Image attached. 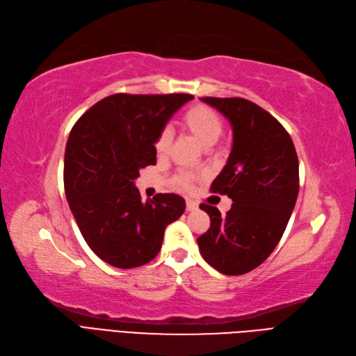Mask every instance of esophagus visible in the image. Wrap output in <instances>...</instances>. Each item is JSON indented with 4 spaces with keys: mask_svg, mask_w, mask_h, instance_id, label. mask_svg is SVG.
Listing matches in <instances>:
<instances>
[{
    "mask_svg": "<svg viewBox=\"0 0 356 356\" xmlns=\"http://www.w3.org/2000/svg\"><path fill=\"white\" fill-rule=\"evenodd\" d=\"M197 207H199V204L195 203L194 200H187V211L188 212H193V211H197Z\"/></svg>",
    "mask_w": 356,
    "mask_h": 356,
    "instance_id": "34e87169",
    "label": "esophagus"
}]
</instances>
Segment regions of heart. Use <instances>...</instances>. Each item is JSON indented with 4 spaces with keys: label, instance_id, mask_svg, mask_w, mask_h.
Returning <instances> with one entry per match:
<instances>
[{
    "label": "heart",
    "instance_id": "heart-1",
    "mask_svg": "<svg viewBox=\"0 0 356 356\" xmlns=\"http://www.w3.org/2000/svg\"><path fill=\"white\" fill-rule=\"evenodd\" d=\"M182 127L186 128L191 136L197 138V141L202 145L209 147V145H213L219 140V137L222 136L224 119L215 108L206 104H195L184 113ZM170 141H172L170 131L163 129L161 134H159L154 143L156 153L159 156H165L170 147ZM195 178L197 177L190 172H186V170H182V172L177 174V177L174 178V182L179 188L188 190L191 188Z\"/></svg>",
    "mask_w": 356,
    "mask_h": 356
}]
</instances>
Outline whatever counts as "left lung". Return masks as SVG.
Listing matches in <instances>:
<instances>
[{
	"instance_id": "obj_1",
	"label": "left lung",
	"mask_w": 356,
	"mask_h": 356,
	"mask_svg": "<svg viewBox=\"0 0 356 356\" xmlns=\"http://www.w3.org/2000/svg\"><path fill=\"white\" fill-rule=\"evenodd\" d=\"M202 102L222 113L232 127L227 165L211 186L232 200L225 216L200 204L211 228L197 238L203 259L225 275L246 274L273 253L295 209L299 161L295 144L280 122L257 104L238 97Z\"/></svg>"
}]
</instances>
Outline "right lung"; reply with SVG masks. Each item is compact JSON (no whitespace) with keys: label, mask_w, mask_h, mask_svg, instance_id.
<instances>
[{"label":"right lung","mask_w":356,"mask_h":356,"mask_svg":"<svg viewBox=\"0 0 356 356\" xmlns=\"http://www.w3.org/2000/svg\"><path fill=\"white\" fill-rule=\"evenodd\" d=\"M190 94H113L73 125L65 152V193L82 237L108 265L149 264L165 228L186 211L178 194L141 202L140 169L156 165L154 143Z\"/></svg>","instance_id":"obj_1"}]
</instances>
